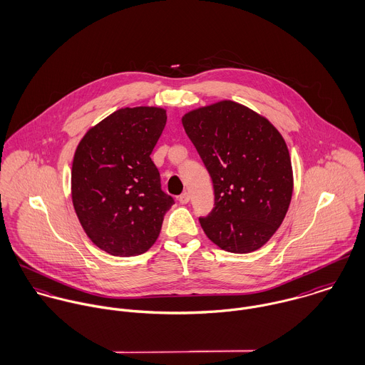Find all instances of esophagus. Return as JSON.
<instances>
[{"label":"esophagus","instance_id":"esophagus-1","mask_svg":"<svg viewBox=\"0 0 365 365\" xmlns=\"http://www.w3.org/2000/svg\"><path fill=\"white\" fill-rule=\"evenodd\" d=\"M178 201H180V204H182V205L188 204V202H190V194H188V192L181 194V195L178 197Z\"/></svg>","mask_w":365,"mask_h":365}]
</instances>
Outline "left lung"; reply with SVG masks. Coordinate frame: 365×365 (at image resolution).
<instances>
[{"label":"left lung","instance_id":"obj_1","mask_svg":"<svg viewBox=\"0 0 365 365\" xmlns=\"http://www.w3.org/2000/svg\"><path fill=\"white\" fill-rule=\"evenodd\" d=\"M182 126L213 184L215 207L200 217L205 235L230 253L260 249L282 223L294 190L281 133L233 101L194 109L182 116Z\"/></svg>","mask_w":365,"mask_h":365}]
</instances>
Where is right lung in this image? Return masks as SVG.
Listing matches in <instances>:
<instances>
[{
    "mask_svg": "<svg viewBox=\"0 0 365 365\" xmlns=\"http://www.w3.org/2000/svg\"><path fill=\"white\" fill-rule=\"evenodd\" d=\"M165 120L163 108L118 109L86 133L74 153L76 213L91 242L112 256L146 253L174 204L150 157Z\"/></svg>",
    "mask_w": 365,
    "mask_h": 365,
    "instance_id": "1",
    "label": "right lung"
}]
</instances>
